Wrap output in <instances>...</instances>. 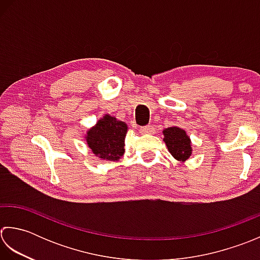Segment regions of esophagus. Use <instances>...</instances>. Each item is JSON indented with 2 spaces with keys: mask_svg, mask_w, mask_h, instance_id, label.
Segmentation results:
<instances>
[{
  "mask_svg": "<svg viewBox=\"0 0 260 260\" xmlns=\"http://www.w3.org/2000/svg\"><path fill=\"white\" fill-rule=\"evenodd\" d=\"M139 131L142 135H152L155 130H153V126L151 125H145V126H140Z\"/></svg>",
  "mask_w": 260,
  "mask_h": 260,
  "instance_id": "obj_1",
  "label": "esophagus"
}]
</instances>
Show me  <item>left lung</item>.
Here are the masks:
<instances>
[{"instance_id": "1", "label": "left lung", "mask_w": 260, "mask_h": 260, "mask_svg": "<svg viewBox=\"0 0 260 260\" xmlns=\"http://www.w3.org/2000/svg\"><path fill=\"white\" fill-rule=\"evenodd\" d=\"M164 141L168 148L172 156L179 161H185L188 159L192 148H190V139L183 129L177 126H171L162 131Z\"/></svg>"}]
</instances>
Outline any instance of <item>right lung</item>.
<instances>
[{
  "label": "right lung",
  "mask_w": 260,
  "mask_h": 260,
  "mask_svg": "<svg viewBox=\"0 0 260 260\" xmlns=\"http://www.w3.org/2000/svg\"><path fill=\"white\" fill-rule=\"evenodd\" d=\"M126 131L128 126L124 122L107 114L87 131V145L94 155L102 159L118 161L124 153Z\"/></svg>",
  "instance_id": "add662e5"
}]
</instances>
